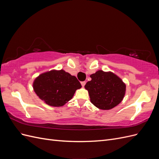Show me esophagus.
<instances>
[{"label":"esophagus","mask_w":159,"mask_h":159,"mask_svg":"<svg viewBox=\"0 0 159 159\" xmlns=\"http://www.w3.org/2000/svg\"><path fill=\"white\" fill-rule=\"evenodd\" d=\"M85 84H86L85 81H81V85H82V87H84Z\"/></svg>","instance_id":"obj_1"}]
</instances>
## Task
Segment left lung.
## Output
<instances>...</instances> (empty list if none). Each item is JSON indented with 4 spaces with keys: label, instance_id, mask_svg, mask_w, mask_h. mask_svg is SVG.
<instances>
[{
    "label": "left lung",
    "instance_id": "obj_1",
    "mask_svg": "<svg viewBox=\"0 0 159 159\" xmlns=\"http://www.w3.org/2000/svg\"><path fill=\"white\" fill-rule=\"evenodd\" d=\"M91 80L85 85L91 102L96 107L109 110L117 106L123 100L126 85L121 79L111 71L98 70L90 75Z\"/></svg>",
    "mask_w": 159,
    "mask_h": 159
}]
</instances>
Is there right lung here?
I'll return each instance as SVG.
<instances>
[{
    "label": "right lung",
    "instance_id": "1",
    "mask_svg": "<svg viewBox=\"0 0 159 159\" xmlns=\"http://www.w3.org/2000/svg\"><path fill=\"white\" fill-rule=\"evenodd\" d=\"M81 85L75 76L64 70H51L37 77L33 88L40 99L53 107L63 106Z\"/></svg>",
    "mask_w": 159,
    "mask_h": 159
}]
</instances>
